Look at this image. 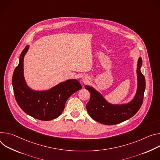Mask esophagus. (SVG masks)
Listing matches in <instances>:
<instances>
[{
	"mask_svg": "<svg viewBox=\"0 0 160 160\" xmlns=\"http://www.w3.org/2000/svg\"><path fill=\"white\" fill-rule=\"evenodd\" d=\"M89 80H90V78H88V76H83L82 78V81L84 82H87L89 81Z\"/></svg>",
	"mask_w": 160,
	"mask_h": 160,
	"instance_id": "1",
	"label": "esophagus"
}]
</instances>
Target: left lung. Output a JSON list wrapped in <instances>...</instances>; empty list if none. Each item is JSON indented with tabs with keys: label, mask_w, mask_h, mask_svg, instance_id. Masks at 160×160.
Returning a JSON list of instances; mask_svg holds the SVG:
<instances>
[{
	"label": "left lung",
	"mask_w": 160,
	"mask_h": 160,
	"mask_svg": "<svg viewBox=\"0 0 160 160\" xmlns=\"http://www.w3.org/2000/svg\"><path fill=\"white\" fill-rule=\"evenodd\" d=\"M142 64V60L139 57L137 67V93L128 103H110L95 88L88 85L84 86L91 94L90 99L86 104V109L92 119L103 125H116L130 119L138 112L143 102L146 88L145 78L140 72Z\"/></svg>",
	"instance_id": "8db88e82"
}]
</instances>
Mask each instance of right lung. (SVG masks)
Segmentation results:
<instances>
[{
	"label": "right lung",
	"mask_w": 160,
	"mask_h": 160,
	"mask_svg": "<svg viewBox=\"0 0 160 160\" xmlns=\"http://www.w3.org/2000/svg\"><path fill=\"white\" fill-rule=\"evenodd\" d=\"M29 48L27 46L20 56V62L12 75V84L16 100L27 114L42 121L58 118L67 99L82 86L76 79H68L46 91H35L27 86L23 75V59Z\"/></svg>",
	"instance_id": "1"
}]
</instances>
